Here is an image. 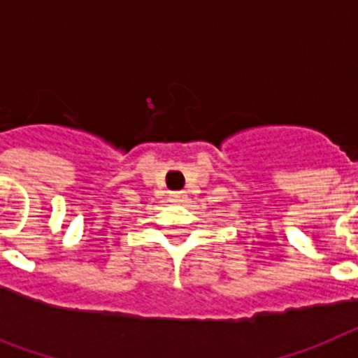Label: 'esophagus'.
<instances>
[{
  "mask_svg": "<svg viewBox=\"0 0 358 358\" xmlns=\"http://www.w3.org/2000/svg\"><path fill=\"white\" fill-rule=\"evenodd\" d=\"M185 196H187V194H185V192H183V191L171 192V200H175V201H182Z\"/></svg>",
  "mask_w": 358,
  "mask_h": 358,
  "instance_id": "1",
  "label": "esophagus"
}]
</instances>
